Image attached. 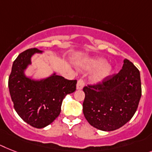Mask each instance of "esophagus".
Segmentation results:
<instances>
[{
    "label": "esophagus",
    "instance_id": "obj_1",
    "mask_svg": "<svg viewBox=\"0 0 152 152\" xmlns=\"http://www.w3.org/2000/svg\"><path fill=\"white\" fill-rule=\"evenodd\" d=\"M84 85H85V81H84L83 79H79L77 83V89H82L84 87Z\"/></svg>",
    "mask_w": 152,
    "mask_h": 152
}]
</instances>
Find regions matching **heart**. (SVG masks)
<instances>
[{"label":"heart","instance_id":"heart-1","mask_svg":"<svg viewBox=\"0 0 152 152\" xmlns=\"http://www.w3.org/2000/svg\"><path fill=\"white\" fill-rule=\"evenodd\" d=\"M85 71H92L97 69L90 77V81L94 84L101 83L113 74V68L110 64H106L105 59L102 57H94L89 59L82 66Z\"/></svg>","mask_w":152,"mask_h":152}]
</instances>
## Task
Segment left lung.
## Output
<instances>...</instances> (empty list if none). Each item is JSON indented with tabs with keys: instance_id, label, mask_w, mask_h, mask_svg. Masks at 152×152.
<instances>
[{
	"instance_id": "1",
	"label": "left lung",
	"mask_w": 152,
	"mask_h": 152,
	"mask_svg": "<svg viewBox=\"0 0 152 152\" xmlns=\"http://www.w3.org/2000/svg\"><path fill=\"white\" fill-rule=\"evenodd\" d=\"M83 113L88 122L103 131L120 128L132 118L141 96L140 71L125 59L118 74L101 84L84 87Z\"/></svg>"
}]
</instances>
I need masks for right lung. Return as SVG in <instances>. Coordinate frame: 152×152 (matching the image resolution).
Returning a JSON list of instances; mask_svg holds the SVG:
<instances>
[{
    "mask_svg": "<svg viewBox=\"0 0 152 152\" xmlns=\"http://www.w3.org/2000/svg\"><path fill=\"white\" fill-rule=\"evenodd\" d=\"M36 53L42 51L28 49L18 56L12 65L8 88L18 116L33 127L43 128L60 115L63 99L76 90L77 80H67L56 72L39 80L26 76V70Z\"/></svg>",
    "mask_w": 152,
    "mask_h": 152,
    "instance_id": "add662e5",
    "label": "right lung"
}]
</instances>
